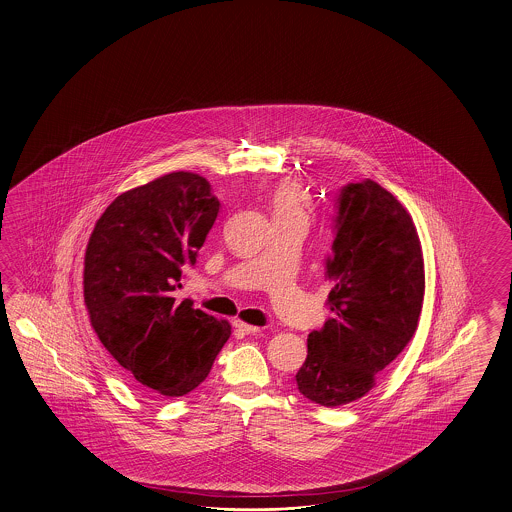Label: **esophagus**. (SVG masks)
Masks as SVG:
<instances>
[{
	"instance_id": "1",
	"label": "esophagus",
	"mask_w": 512,
	"mask_h": 512,
	"mask_svg": "<svg viewBox=\"0 0 512 512\" xmlns=\"http://www.w3.org/2000/svg\"><path fill=\"white\" fill-rule=\"evenodd\" d=\"M233 325L237 327L238 331H242L244 335H255V333H259V331H261V327L246 324V322H240V320H235V324Z\"/></svg>"
}]
</instances>
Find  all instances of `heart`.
I'll return each mask as SVG.
<instances>
[{
	"label": "heart",
	"instance_id": "obj_1",
	"mask_svg": "<svg viewBox=\"0 0 512 512\" xmlns=\"http://www.w3.org/2000/svg\"><path fill=\"white\" fill-rule=\"evenodd\" d=\"M270 212L274 224L301 222L309 224L312 214L311 196L294 183H281L270 194Z\"/></svg>",
	"mask_w": 512,
	"mask_h": 512
}]
</instances>
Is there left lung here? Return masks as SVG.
<instances>
[{
    "instance_id": "obj_1",
    "label": "left lung",
    "mask_w": 512,
    "mask_h": 512,
    "mask_svg": "<svg viewBox=\"0 0 512 512\" xmlns=\"http://www.w3.org/2000/svg\"><path fill=\"white\" fill-rule=\"evenodd\" d=\"M333 253L327 259L331 318L307 338L296 383L324 407H340L375 387L409 344L424 301L422 244L411 214L372 179L338 196Z\"/></svg>"
}]
</instances>
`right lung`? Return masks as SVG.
I'll return each mask as SVG.
<instances>
[{
  "label": "right lung",
  "instance_id": "obj_1",
  "mask_svg": "<svg viewBox=\"0 0 512 512\" xmlns=\"http://www.w3.org/2000/svg\"><path fill=\"white\" fill-rule=\"evenodd\" d=\"M218 211L205 177L172 172L120 194L88 238L90 325L125 374L166 398L203 383L231 335L229 322L177 298Z\"/></svg>",
  "mask_w": 512,
  "mask_h": 512
}]
</instances>
